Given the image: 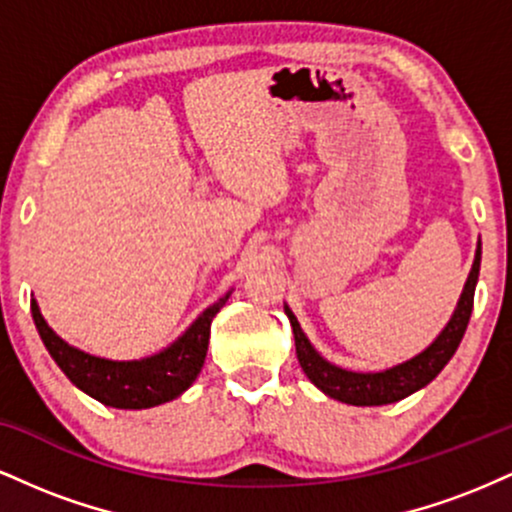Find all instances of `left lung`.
<instances>
[{"instance_id": "left-lung-1", "label": "left lung", "mask_w": 512, "mask_h": 512, "mask_svg": "<svg viewBox=\"0 0 512 512\" xmlns=\"http://www.w3.org/2000/svg\"><path fill=\"white\" fill-rule=\"evenodd\" d=\"M479 267L481 243L477 245L472 272L467 276V284H464L455 313H452L445 330L436 337V342L421 351V354L409 358V361L387 370H380V373H354V370H344L334 366L330 361H325V358L313 349V344L308 342L301 325H298L296 315H293L289 305H286L284 310L291 320L293 339H296V356L303 373L308 375L310 383L320 387L327 397L339 399V402L344 404H354V407H380V404H392L409 397L411 392L426 387L440 370L445 368V363L450 361L452 354L457 351V346L462 342L464 330H467L469 325V317H472Z\"/></svg>"}]
</instances>
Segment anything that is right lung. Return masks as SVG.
Wrapping results in <instances>:
<instances>
[{
    "label": "right lung",
    "instance_id": "add662e5",
    "mask_svg": "<svg viewBox=\"0 0 512 512\" xmlns=\"http://www.w3.org/2000/svg\"><path fill=\"white\" fill-rule=\"evenodd\" d=\"M228 296L231 291L209 305L168 349L139 358V361H110V358L91 356L76 346H69L48 327L35 298L31 301V313L45 349L79 390L98 399L105 407L149 409L180 397L195 383L207 358L211 320L226 305Z\"/></svg>",
    "mask_w": 512,
    "mask_h": 512
}]
</instances>
